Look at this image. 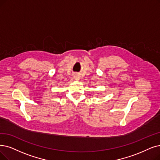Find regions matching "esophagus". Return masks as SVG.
I'll return each mask as SVG.
<instances>
[{
  "label": "esophagus",
  "instance_id": "1",
  "mask_svg": "<svg viewBox=\"0 0 160 160\" xmlns=\"http://www.w3.org/2000/svg\"><path fill=\"white\" fill-rule=\"evenodd\" d=\"M74 78H75V79H78H78H79V78H78V75H75L74 76Z\"/></svg>",
  "mask_w": 160,
  "mask_h": 160
}]
</instances>
